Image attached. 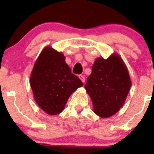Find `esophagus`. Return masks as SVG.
Listing matches in <instances>:
<instances>
[{
	"instance_id": "obj_1",
	"label": "esophagus",
	"mask_w": 154,
	"mask_h": 154,
	"mask_svg": "<svg viewBox=\"0 0 154 154\" xmlns=\"http://www.w3.org/2000/svg\"><path fill=\"white\" fill-rule=\"evenodd\" d=\"M79 78L81 79V81H82L83 83L85 82V77L84 75H79Z\"/></svg>"
}]
</instances>
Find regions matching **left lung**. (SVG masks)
Here are the masks:
<instances>
[{
  "label": "left lung",
  "instance_id": "8db88e82",
  "mask_svg": "<svg viewBox=\"0 0 154 154\" xmlns=\"http://www.w3.org/2000/svg\"><path fill=\"white\" fill-rule=\"evenodd\" d=\"M131 85L125 62L119 54H113L107 59H95L85 88L93 102L95 114L108 118L122 107Z\"/></svg>",
  "mask_w": 154,
  "mask_h": 154
}]
</instances>
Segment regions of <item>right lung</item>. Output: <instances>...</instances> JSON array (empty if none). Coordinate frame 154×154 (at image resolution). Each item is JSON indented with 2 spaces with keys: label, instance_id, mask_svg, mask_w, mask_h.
<instances>
[{
  "label": "right lung",
  "instance_id": "add662e5",
  "mask_svg": "<svg viewBox=\"0 0 154 154\" xmlns=\"http://www.w3.org/2000/svg\"><path fill=\"white\" fill-rule=\"evenodd\" d=\"M29 80L35 100L49 115L62 112L72 93L83 85L72 74L62 53L51 46L44 48L39 55Z\"/></svg>",
  "mask_w": 154,
  "mask_h": 154
}]
</instances>
